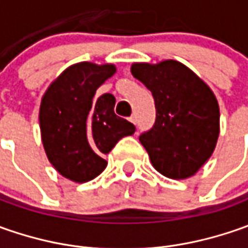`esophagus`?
<instances>
[{"instance_id": "1", "label": "esophagus", "mask_w": 248, "mask_h": 248, "mask_svg": "<svg viewBox=\"0 0 248 248\" xmlns=\"http://www.w3.org/2000/svg\"><path fill=\"white\" fill-rule=\"evenodd\" d=\"M129 121L134 123V124H137V114H132V116L129 117Z\"/></svg>"}]
</instances>
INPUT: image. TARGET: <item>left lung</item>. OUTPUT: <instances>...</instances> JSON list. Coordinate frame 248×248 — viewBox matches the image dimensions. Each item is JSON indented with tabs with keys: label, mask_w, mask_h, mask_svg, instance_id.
I'll return each instance as SVG.
<instances>
[{
	"label": "left lung",
	"mask_w": 248,
	"mask_h": 248,
	"mask_svg": "<svg viewBox=\"0 0 248 248\" xmlns=\"http://www.w3.org/2000/svg\"><path fill=\"white\" fill-rule=\"evenodd\" d=\"M131 73L155 98V125L139 137L153 167L171 179L195 175L211 157L219 135L214 92L176 61L134 63Z\"/></svg>",
	"instance_id": "left-lung-1"
}]
</instances>
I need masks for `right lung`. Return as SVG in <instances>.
<instances>
[{"mask_svg": "<svg viewBox=\"0 0 248 248\" xmlns=\"http://www.w3.org/2000/svg\"><path fill=\"white\" fill-rule=\"evenodd\" d=\"M116 73L114 64L76 63L48 87L40 106V128L46 157L74 182H88L106 168L108 155L135 125L114 113L116 98L95 92Z\"/></svg>", "mask_w": 248, "mask_h": 248, "instance_id": "right-lung-1", "label": "right lung"}]
</instances>
